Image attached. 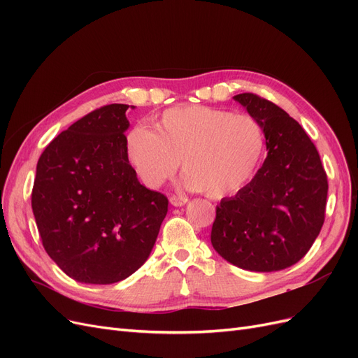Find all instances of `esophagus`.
Here are the masks:
<instances>
[{"mask_svg": "<svg viewBox=\"0 0 358 358\" xmlns=\"http://www.w3.org/2000/svg\"><path fill=\"white\" fill-rule=\"evenodd\" d=\"M170 203L173 206H176V208H180V206L188 203V197H185V196H171Z\"/></svg>", "mask_w": 358, "mask_h": 358, "instance_id": "esophagus-1", "label": "esophagus"}]
</instances>
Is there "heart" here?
<instances>
[{
  "label": "heart",
  "mask_w": 358,
  "mask_h": 358,
  "mask_svg": "<svg viewBox=\"0 0 358 358\" xmlns=\"http://www.w3.org/2000/svg\"><path fill=\"white\" fill-rule=\"evenodd\" d=\"M263 125L249 113H233L209 106L167 109L157 131L134 127L125 137V154L136 175L149 188H158L179 169L188 188L210 199L242 189L264 155Z\"/></svg>",
  "instance_id": "b5f03b06"
}]
</instances>
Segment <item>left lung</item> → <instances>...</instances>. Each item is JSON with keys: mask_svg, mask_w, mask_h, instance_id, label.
I'll list each match as a JSON object with an SVG mask.
<instances>
[{"mask_svg": "<svg viewBox=\"0 0 358 358\" xmlns=\"http://www.w3.org/2000/svg\"><path fill=\"white\" fill-rule=\"evenodd\" d=\"M234 100L263 125L268 152L254 179L216 206L210 242L237 267L275 272L296 264L318 237L326 218L327 175L296 119L252 92Z\"/></svg>", "mask_w": 358, "mask_h": 358, "instance_id": "obj_1", "label": "left lung"}]
</instances>
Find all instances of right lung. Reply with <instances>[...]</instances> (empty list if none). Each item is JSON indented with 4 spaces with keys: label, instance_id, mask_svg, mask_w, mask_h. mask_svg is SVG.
Listing matches in <instances>:
<instances>
[{
    "label": "right lung",
    "instance_id": "add662e5",
    "mask_svg": "<svg viewBox=\"0 0 358 358\" xmlns=\"http://www.w3.org/2000/svg\"><path fill=\"white\" fill-rule=\"evenodd\" d=\"M127 104L85 115L43 150L31 206L49 257L85 284H115L142 266L169 200L138 182L125 154Z\"/></svg>",
    "mask_w": 358,
    "mask_h": 358
}]
</instances>
